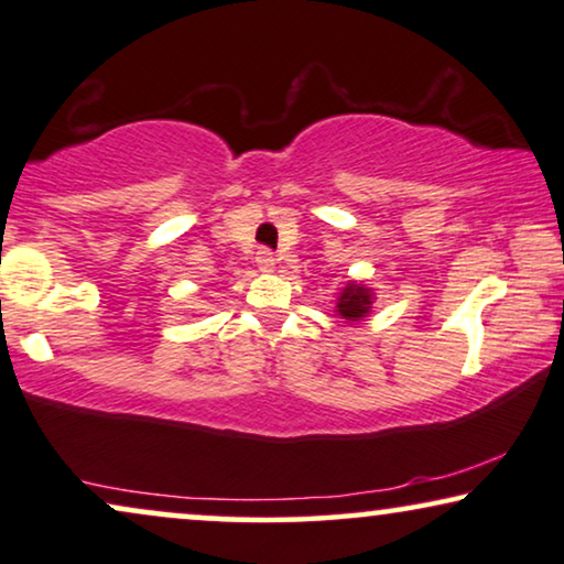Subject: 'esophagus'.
<instances>
[{"label":"esophagus","instance_id":"34e87169","mask_svg":"<svg viewBox=\"0 0 564 564\" xmlns=\"http://www.w3.org/2000/svg\"><path fill=\"white\" fill-rule=\"evenodd\" d=\"M254 262H258L260 270H273L275 268V254L270 252V249H260V252L254 254Z\"/></svg>","mask_w":564,"mask_h":564}]
</instances>
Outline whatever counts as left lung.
Segmentation results:
<instances>
[{"instance_id":"1","label":"left lung","mask_w":564,"mask_h":564,"mask_svg":"<svg viewBox=\"0 0 564 564\" xmlns=\"http://www.w3.org/2000/svg\"><path fill=\"white\" fill-rule=\"evenodd\" d=\"M372 302H375L372 289H367L365 283L348 281L346 289L340 291L338 302H335V312H338V315L344 319H348V323H356V319L369 315V310H372Z\"/></svg>"}]
</instances>
